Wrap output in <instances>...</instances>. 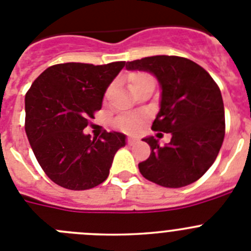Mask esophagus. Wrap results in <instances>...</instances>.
I'll list each match as a JSON object with an SVG mask.
<instances>
[{
    "instance_id": "34e87169",
    "label": "esophagus",
    "mask_w": 251,
    "mask_h": 251,
    "mask_svg": "<svg viewBox=\"0 0 251 251\" xmlns=\"http://www.w3.org/2000/svg\"><path fill=\"white\" fill-rule=\"evenodd\" d=\"M137 142H138V139L134 138V137H129V138H128V145H130V146L136 145Z\"/></svg>"
}]
</instances>
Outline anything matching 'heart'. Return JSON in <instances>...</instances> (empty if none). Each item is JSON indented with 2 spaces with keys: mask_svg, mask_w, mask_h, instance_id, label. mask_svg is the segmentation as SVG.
I'll return each instance as SVG.
<instances>
[{
  "mask_svg": "<svg viewBox=\"0 0 251 251\" xmlns=\"http://www.w3.org/2000/svg\"><path fill=\"white\" fill-rule=\"evenodd\" d=\"M150 75L147 74H134L130 77V86H134L137 83H139L141 80L148 77ZM117 124L121 129L126 130V132L129 133H136L138 130L142 129L143 127V118L139 117V115H123L121 118H118Z\"/></svg>",
  "mask_w": 251,
  "mask_h": 251,
  "instance_id": "b5f03b06",
  "label": "heart"
}]
</instances>
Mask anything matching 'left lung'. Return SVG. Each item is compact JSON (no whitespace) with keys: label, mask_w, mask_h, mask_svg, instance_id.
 <instances>
[{"label":"left lung","mask_w":251,"mask_h":251,"mask_svg":"<svg viewBox=\"0 0 251 251\" xmlns=\"http://www.w3.org/2000/svg\"><path fill=\"white\" fill-rule=\"evenodd\" d=\"M126 68L157 77L161 104L152 129L172 136L163 147L154 137L143 138L152 151L138 165L142 176L170 188L197 181L215 162L225 136L224 101L217 84L205 69L186 57L157 55L128 61Z\"/></svg>","instance_id":"obj_1"}]
</instances>
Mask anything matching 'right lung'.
<instances>
[{
    "label": "right lung",
    "instance_id": "1",
    "mask_svg": "<svg viewBox=\"0 0 251 251\" xmlns=\"http://www.w3.org/2000/svg\"><path fill=\"white\" fill-rule=\"evenodd\" d=\"M126 61L106 65L57 64L32 83L25 97V130L39 165L49 178L68 190H89L104 182L126 136L84 134L104 94Z\"/></svg>",
    "mask_w": 251,
    "mask_h": 251
}]
</instances>
